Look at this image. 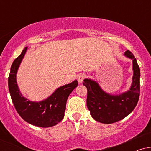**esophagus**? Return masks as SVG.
Returning a JSON list of instances; mask_svg holds the SVG:
<instances>
[{
	"label": "esophagus",
	"instance_id": "obj_1",
	"mask_svg": "<svg viewBox=\"0 0 151 151\" xmlns=\"http://www.w3.org/2000/svg\"><path fill=\"white\" fill-rule=\"evenodd\" d=\"M85 77H86V75L84 74H79L77 77V81L78 82H79V84L82 83L83 80H84V79Z\"/></svg>",
	"mask_w": 151,
	"mask_h": 151
}]
</instances>
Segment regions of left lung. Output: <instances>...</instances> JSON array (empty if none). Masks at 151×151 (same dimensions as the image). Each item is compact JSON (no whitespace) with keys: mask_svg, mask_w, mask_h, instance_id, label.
Returning <instances> with one entry per match:
<instances>
[{"mask_svg":"<svg viewBox=\"0 0 151 151\" xmlns=\"http://www.w3.org/2000/svg\"><path fill=\"white\" fill-rule=\"evenodd\" d=\"M124 56L132 60V83L128 91L119 94H111L101 89L97 81L84 79V86L87 89L86 106L95 121L102 124H113L124 119L136 106L140 95V68L136 59L129 50Z\"/></svg>","mask_w":151,"mask_h":151,"instance_id":"left-lung-1","label":"left lung"}]
</instances>
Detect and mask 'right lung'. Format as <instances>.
Returning <instances> with one entry per match:
<instances>
[{
	"instance_id": "add662e5",
	"label": "right lung",
	"mask_w": 151,
	"mask_h": 151,
	"mask_svg": "<svg viewBox=\"0 0 151 151\" xmlns=\"http://www.w3.org/2000/svg\"><path fill=\"white\" fill-rule=\"evenodd\" d=\"M27 50V47H25L10 67L8 89L12 101L17 112L26 122L38 127H51L57 125L65 116L67 98L77 86L78 81L74 80L70 84L60 86L42 101L27 99L20 91L16 80L17 72Z\"/></svg>"
}]
</instances>
